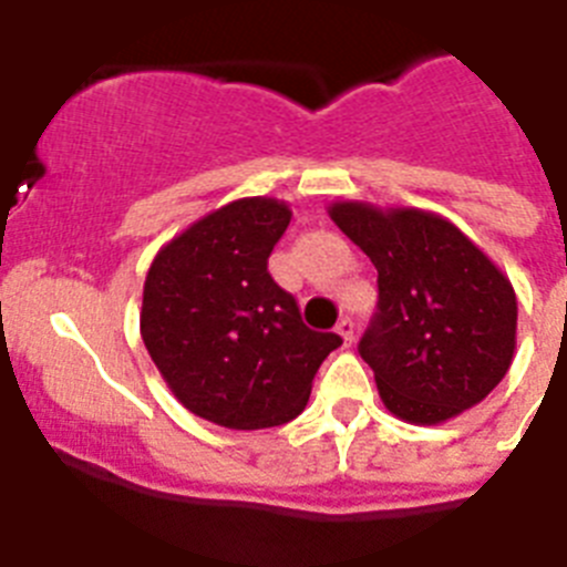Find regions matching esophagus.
<instances>
[{
    "mask_svg": "<svg viewBox=\"0 0 567 567\" xmlns=\"http://www.w3.org/2000/svg\"><path fill=\"white\" fill-rule=\"evenodd\" d=\"M338 334H340V338H343L346 346L352 343V340H354V323H352V320H349V318L340 320V323H338Z\"/></svg>",
    "mask_w": 567,
    "mask_h": 567,
    "instance_id": "1",
    "label": "esophagus"
}]
</instances>
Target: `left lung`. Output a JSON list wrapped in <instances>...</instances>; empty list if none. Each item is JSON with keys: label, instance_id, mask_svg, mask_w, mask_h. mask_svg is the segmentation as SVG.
I'll return each mask as SVG.
<instances>
[{"label": "left lung", "instance_id": "1", "mask_svg": "<svg viewBox=\"0 0 567 567\" xmlns=\"http://www.w3.org/2000/svg\"><path fill=\"white\" fill-rule=\"evenodd\" d=\"M329 218L378 269V312L360 340L383 405L437 425L494 392L517 349V295L449 218L334 202Z\"/></svg>", "mask_w": 567, "mask_h": 567}]
</instances>
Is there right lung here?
I'll use <instances>...</instances> for the list:
<instances>
[{
	"instance_id": "add662e5",
	"label": "right lung",
	"mask_w": 567,
	"mask_h": 567,
	"mask_svg": "<svg viewBox=\"0 0 567 567\" xmlns=\"http://www.w3.org/2000/svg\"><path fill=\"white\" fill-rule=\"evenodd\" d=\"M292 209L238 198L167 240L150 264L142 340L184 409L224 429H272L307 409L343 340L312 332L267 269Z\"/></svg>"
}]
</instances>
